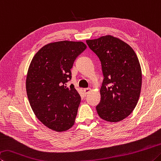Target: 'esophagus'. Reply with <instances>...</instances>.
<instances>
[{"label":"esophagus","mask_w":161,"mask_h":161,"mask_svg":"<svg viewBox=\"0 0 161 161\" xmlns=\"http://www.w3.org/2000/svg\"><path fill=\"white\" fill-rule=\"evenodd\" d=\"M90 91H91L90 88H86V89H84V93H86V94H87V93H89Z\"/></svg>","instance_id":"34e87169"}]
</instances>
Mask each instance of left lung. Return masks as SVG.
Masks as SVG:
<instances>
[{"label": "left lung", "mask_w": 161, "mask_h": 161, "mask_svg": "<svg viewBox=\"0 0 161 161\" xmlns=\"http://www.w3.org/2000/svg\"><path fill=\"white\" fill-rule=\"evenodd\" d=\"M86 42L100 60L103 75L97 113L108 122L121 121L134 110L141 92L138 58L127 43L110 35Z\"/></svg>", "instance_id": "8db88e82"}]
</instances>
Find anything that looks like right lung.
I'll return each mask as SVG.
<instances>
[{"mask_svg": "<svg viewBox=\"0 0 161 161\" xmlns=\"http://www.w3.org/2000/svg\"><path fill=\"white\" fill-rule=\"evenodd\" d=\"M86 48L81 42L62 41L46 45L34 55L28 69L26 89L35 115L56 131L75 123L81 97L74 86L67 83L77 58Z\"/></svg>", "mask_w": 161, "mask_h": 161, "instance_id": "1", "label": "right lung"}]
</instances>
